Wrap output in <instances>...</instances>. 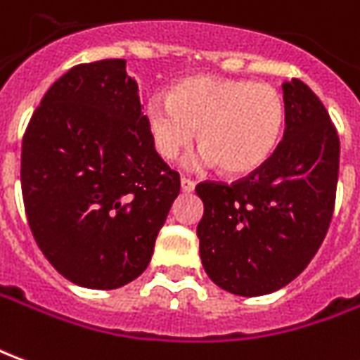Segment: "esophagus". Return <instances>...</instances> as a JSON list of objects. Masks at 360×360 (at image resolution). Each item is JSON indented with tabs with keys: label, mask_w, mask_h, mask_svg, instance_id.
I'll use <instances>...</instances> for the list:
<instances>
[{
	"label": "esophagus",
	"mask_w": 360,
	"mask_h": 360,
	"mask_svg": "<svg viewBox=\"0 0 360 360\" xmlns=\"http://www.w3.org/2000/svg\"><path fill=\"white\" fill-rule=\"evenodd\" d=\"M180 184H182V190H184V192H193V188H195V182H193L192 178H186V176H182Z\"/></svg>",
	"instance_id": "esophagus-1"
}]
</instances>
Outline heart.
<instances>
[{"label":"heart","mask_w":360,"mask_h":360,"mask_svg":"<svg viewBox=\"0 0 360 360\" xmlns=\"http://www.w3.org/2000/svg\"><path fill=\"white\" fill-rule=\"evenodd\" d=\"M145 122L162 159H176L198 131L203 149L198 160L240 176L274 155L285 127V103L271 85L195 75L176 83L168 96L153 94L145 104Z\"/></svg>","instance_id":"1"}]
</instances>
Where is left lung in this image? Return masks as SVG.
I'll return each instance as SVG.
<instances>
[{
    "instance_id": "left-lung-1",
    "label": "left lung",
    "mask_w": 360,
    "mask_h": 360,
    "mask_svg": "<svg viewBox=\"0 0 360 360\" xmlns=\"http://www.w3.org/2000/svg\"><path fill=\"white\" fill-rule=\"evenodd\" d=\"M285 134L262 167L233 184L195 186L201 264L221 289L262 297L310 264L330 229L339 135L322 101L300 79L283 85Z\"/></svg>"
}]
</instances>
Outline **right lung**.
Masks as SVG:
<instances>
[{
    "label": "right lung",
    "mask_w": 360,
    "mask_h": 360,
    "mask_svg": "<svg viewBox=\"0 0 360 360\" xmlns=\"http://www.w3.org/2000/svg\"><path fill=\"white\" fill-rule=\"evenodd\" d=\"M21 188L46 259L75 285L118 289L143 274L180 174L160 159L126 60L79 63L22 135Z\"/></svg>",
    "instance_id": "add662e5"
}]
</instances>
